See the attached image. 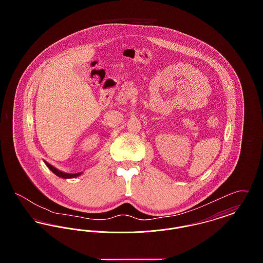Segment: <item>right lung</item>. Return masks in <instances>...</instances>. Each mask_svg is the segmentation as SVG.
Segmentation results:
<instances>
[{"instance_id": "right-lung-1", "label": "right lung", "mask_w": 263, "mask_h": 263, "mask_svg": "<svg viewBox=\"0 0 263 263\" xmlns=\"http://www.w3.org/2000/svg\"><path fill=\"white\" fill-rule=\"evenodd\" d=\"M45 163H46V165L49 167V170H50L53 174H55L57 176L62 177V178H73V177H77V176L81 175V173H78V174H66V173H62V172L58 171L56 167L52 166L50 163H46V162H45Z\"/></svg>"}]
</instances>
